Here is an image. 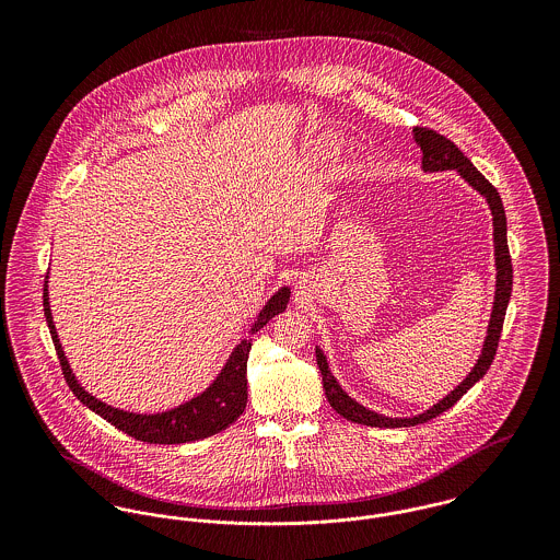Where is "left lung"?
<instances>
[{"label":"left lung","mask_w":560,"mask_h":560,"mask_svg":"<svg viewBox=\"0 0 560 560\" xmlns=\"http://www.w3.org/2000/svg\"><path fill=\"white\" fill-rule=\"evenodd\" d=\"M413 140L422 151V167L424 172H438V170H457L480 196L487 198V205L491 209L493 215V245H495V269H498V280H495V300H493V311H491V320L487 327V338L482 345V353H480L479 362L475 364V369L470 371V375L446 397V399L435 402L431 409H427L424 413H418L413 418H388L382 413H375L366 407H362L360 402L347 397V393H342V388L338 386V382L334 380V375L329 373L327 360L317 349V364H319L320 375H323V388H325V397L329 400V405L347 420L358 422V424H366V427H413V424H422L435 416H440L442 411L451 409L457 400L462 399L480 377L489 371L495 351H498V342H500V334H502V323L506 315V306L511 300V287H513V265H511V254H509V245H506V215H504V207H502V198L498 194V189L480 174L479 170L472 165V161L468 160L455 142H451L448 138H444L442 133L429 129V127H413Z\"/></svg>","instance_id":"1"}]
</instances>
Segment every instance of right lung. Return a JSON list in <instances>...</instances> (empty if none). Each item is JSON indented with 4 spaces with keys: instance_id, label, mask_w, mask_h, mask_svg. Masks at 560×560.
I'll use <instances>...</instances> for the list:
<instances>
[{
    "instance_id": "1",
    "label": "right lung",
    "mask_w": 560,
    "mask_h": 560,
    "mask_svg": "<svg viewBox=\"0 0 560 560\" xmlns=\"http://www.w3.org/2000/svg\"><path fill=\"white\" fill-rule=\"evenodd\" d=\"M289 293H291L289 289H280L267 302V306L254 320L249 336L256 334L262 325H267L278 313H282L287 308ZM43 306H45L49 331H51V340H54L60 366H62V375H65L69 388L85 407H90L94 413H98L101 418H105L107 422H112L116 429L125 431L127 435H131L140 442H149V444H183V442L202 440V438L224 431L243 413L245 402H247L245 371H247V355H249V347H252L249 340H241V345H237V349L231 353V358H229L226 366L222 369V373L218 375V380L200 397L187 400L170 411L153 413V416L151 413L149 416L131 413V411H122L118 407H112L107 402L94 399L78 384L71 366L65 358L60 338L56 334V325H54L51 308H49L47 280H45V291H43Z\"/></svg>"
}]
</instances>
